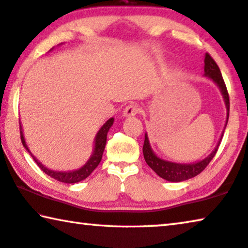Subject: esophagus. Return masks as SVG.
<instances>
[{
  "instance_id": "1",
  "label": "esophagus",
  "mask_w": 248,
  "mask_h": 248,
  "mask_svg": "<svg viewBox=\"0 0 248 248\" xmlns=\"http://www.w3.org/2000/svg\"><path fill=\"white\" fill-rule=\"evenodd\" d=\"M140 112V108L139 105L136 104H129L126 108H124L123 111V116L124 117H131V116H135L137 113Z\"/></svg>"
}]
</instances>
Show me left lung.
I'll return each instance as SVG.
<instances>
[{"label": "left lung", "mask_w": 248, "mask_h": 248, "mask_svg": "<svg viewBox=\"0 0 248 248\" xmlns=\"http://www.w3.org/2000/svg\"><path fill=\"white\" fill-rule=\"evenodd\" d=\"M204 63H205V66H204L205 76H208V78L213 79V82L219 87L220 92H222V95L224 97V101H225V105L227 109V117H226V124H225V127H226L227 122H228V116H230V96H228L225 82H224L218 65H217L215 61L213 60V58L208 54V53L205 54ZM223 134L224 132L222 133V136H220V140L218 144H217V146L215 147V150L213 151L206 158L202 159V161L197 163H192V164L173 163L169 161H164V159L157 157V156L154 154V152L150 145V140H148L147 134H145V140H144V145H143L144 158H145V162L147 163V165L150 166L159 177L164 178V180L170 181V182H183V181L189 180V178L195 177L196 175H199L201 172H203V170L206 169V166L215 156L217 150H218V146L220 144V140H222Z\"/></svg>", "instance_id": "obj_1"}]
</instances>
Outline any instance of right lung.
Segmentation results:
<instances>
[{
    "mask_svg": "<svg viewBox=\"0 0 248 248\" xmlns=\"http://www.w3.org/2000/svg\"><path fill=\"white\" fill-rule=\"evenodd\" d=\"M114 119H109L106 123L103 125V126L100 128V131L97 132L96 136H95V145H94V152L92 156H91L89 161L86 162V164L84 166H82L81 169L76 170H68V172H59V170H48L47 167H45L43 164L41 162H39L36 159L35 156H33V154L30 152L28 145H26L24 136H23V132H22V126L20 124V133H21V140L23 146L26 148V151L29 152L31 156L33 157L34 161L37 164V166L43 170L45 174H47L48 176H51L54 180L62 182V183H67V184H74V183L81 182L83 180H85L87 176H90L91 173L96 169L98 164H100L102 156H103V152H104L105 148V144H106V137H108V132L109 131V128L113 125Z\"/></svg>",
    "mask_w": 248,
    "mask_h": 248,
    "instance_id": "1",
    "label": "right lung"
}]
</instances>
